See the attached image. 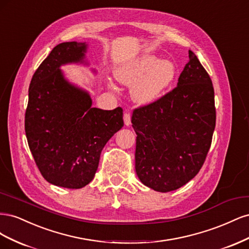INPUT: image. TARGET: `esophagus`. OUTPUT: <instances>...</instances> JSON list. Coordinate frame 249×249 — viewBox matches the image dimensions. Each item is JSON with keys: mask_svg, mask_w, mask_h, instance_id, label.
I'll return each instance as SVG.
<instances>
[{"mask_svg": "<svg viewBox=\"0 0 249 249\" xmlns=\"http://www.w3.org/2000/svg\"><path fill=\"white\" fill-rule=\"evenodd\" d=\"M124 124L125 125H130L131 124V113L130 112H124Z\"/></svg>", "mask_w": 249, "mask_h": 249, "instance_id": "obj_1", "label": "esophagus"}]
</instances>
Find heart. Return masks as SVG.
<instances>
[{
	"label": "heart",
	"mask_w": 249,
	"mask_h": 249,
	"mask_svg": "<svg viewBox=\"0 0 249 249\" xmlns=\"http://www.w3.org/2000/svg\"><path fill=\"white\" fill-rule=\"evenodd\" d=\"M116 79L132 86L133 99L141 104L155 102L163 94L176 77V65L169 60L145 56L118 67ZM111 87L114 88L111 84Z\"/></svg>",
	"instance_id": "b5f03b06"
}]
</instances>
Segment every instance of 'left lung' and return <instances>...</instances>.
<instances>
[{
    "label": "left lung",
    "mask_w": 249,
    "mask_h": 249,
    "mask_svg": "<svg viewBox=\"0 0 249 249\" xmlns=\"http://www.w3.org/2000/svg\"><path fill=\"white\" fill-rule=\"evenodd\" d=\"M132 124L135 168L145 186L169 192L197 175L212 143L216 108L212 80L192 51L178 86L134 109Z\"/></svg>",
    "instance_id": "8db88e82"
}]
</instances>
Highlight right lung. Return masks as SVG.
Segmentation results:
<instances>
[{"label": "right lung", "instance_id": "1", "mask_svg": "<svg viewBox=\"0 0 249 249\" xmlns=\"http://www.w3.org/2000/svg\"><path fill=\"white\" fill-rule=\"evenodd\" d=\"M85 42H62L34 72L25 131L41 176L59 187L80 189L91 182L108 140L124 126L123 108L91 107L87 92L65 81L59 66L80 62Z\"/></svg>", "mask_w": 249, "mask_h": 249}]
</instances>
